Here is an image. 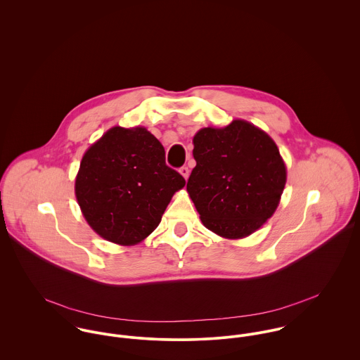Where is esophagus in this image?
Masks as SVG:
<instances>
[{"instance_id": "esophagus-1", "label": "esophagus", "mask_w": 360, "mask_h": 360, "mask_svg": "<svg viewBox=\"0 0 360 360\" xmlns=\"http://www.w3.org/2000/svg\"><path fill=\"white\" fill-rule=\"evenodd\" d=\"M179 172H180V174H181V176H183L186 180L188 179V176H190V169H188L187 166H183V167H180V170H179Z\"/></svg>"}]
</instances>
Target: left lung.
<instances>
[{
  "instance_id": "left-lung-1",
  "label": "left lung",
  "mask_w": 360,
  "mask_h": 360,
  "mask_svg": "<svg viewBox=\"0 0 360 360\" xmlns=\"http://www.w3.org/2000/svg\"><path fill=\"white\" fill-rule=\"evenodd\" d=\"M187 191L206 229L237 240L257 231L277 209L287 170L276 143L257 126L233 120L194 136Z\"/></svg>"
}]
</instances>
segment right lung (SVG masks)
Instances as JSON below:
<instances>
[{
	"label": "right lung",
	"instance_id": "obj_1",
	"mask_svg": "<svg viewBox=\"0 0 360 360\" xmlns=\"http://www.w3.org/2000/svg\"><path fill=\"white\" fill-rule=\"evenodd\" d=\"M184 177L165 162L146 127L109 129L83 156L75 193L84 219L103 238L134 245L147 238Z\"/></svg>",
	"mask_w": 360,
	"mask_h": 360
}]
</instances>
